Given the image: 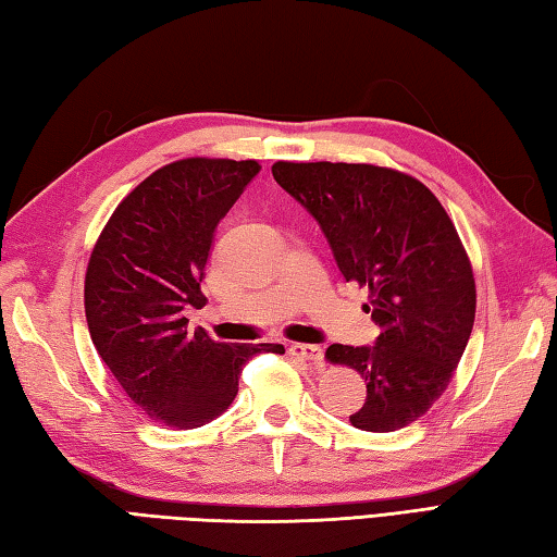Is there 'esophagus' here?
Masks as SVG:
<instances>
[{"mask_svg":"<svg viewBox=\"0 0 557 557\" xmlns=\"http://www.w3.org/2000/svg\"><path fill=\"white\" fill-rule=\"evenodd\" d=\"M288 356L300 362H320L322 360V348L310 346V344H290Z\"/></svg>","mask_w":557,"mask_h":557,"instance_id":"obj_1","label":"esophagus"}]
</instances>
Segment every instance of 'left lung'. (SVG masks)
Here are the masks:
<instances>
[{"instance_id":"obj_1","label":"left lung","mask_w":557,"mask_h":557,"mask_svg":"<svg viewBox=\"0 0 557 557\" xmlns=\"http://www.w3.org/2000/svg\"><path fill=\"white\" fill-rule=\"evenodd\" d=\"M271 173L320 223L344 278L370 290L377 342L326 348L368 384L348 421L368 433L418 421L447 389L475 317L473 269L447 211L392 168L278 161Z\"/></svg>"}]
</instances>
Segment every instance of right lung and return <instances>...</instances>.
I'll use <instances>...</instances> for the list:
<instances>
[{
	"label": "right lung",
	"mask_w": 557,
	"mask_h": 557,
	"mask_svg": "<svg viewBox=\"0 0 557 557\" xmlns=\"http://www.w3.org/2000/svg\"><path fill=\"white\" fill-rule=\"evenodd\" d=\"M257 161L183 158L136 185L100 233L84 286L86 322L98 356L129 399L168 428H199L237 394V374L281 344L213 342L187 329L201 310L199 283L213 233L259 173Z\"/></svg>",
	"instance_id": "1"
}]
</instances>
